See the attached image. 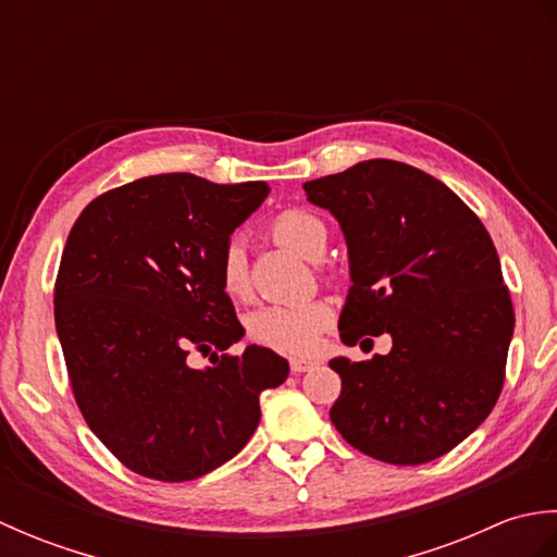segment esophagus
Returning <instances> with one entry per match:
<instances>
[{"mask_svg":"<svg viewBox=\"0 0 557 557\" xmlns=\"http://www.w3.org/2000/svg\"><path fill=\"white\" fill-rule=\"evenodd\" d=\"M289 366L294 373H306V371H311L313 366H318V361L315 359H292Z\"/></svg>","mask_w":557,"mask_h":557,"instance_id":"esophagus-1","label":"esophagus"}]
</instances>
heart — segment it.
Returning <instances> with one entry per match:
<instances>
[{
    "label": "heart",
    "instance_id": "1",
    "mask_svg": "<svg viewBox=\"0 0 557 557\" xmlns=\"http://www.w3.org/2000/svg\"><path fill=\"white\" fill-rule=\"evenodd\" d=\"M270 234L280 246L301 258H321L327 246V227L321 218L306 210H285L272 220ZM222 287L234 299L248 294V270L242 246L232 242L220 260ZM333 321V309L325 301L268 304L246 318L248 335L253 342L282 354H306L315 347L318 337Z\"/></svg>",
    "mask_w": 557,
    "mask_h": 557
}]
</instances>
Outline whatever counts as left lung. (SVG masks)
I'll list each match as a JSON object with an SVG mask.
<instances>
[{"instance_id":"8db88e82","label":"left lung","mask_w":557,"mask_h":557,"mask_svg":"<svg viewBox=\"0 0 557 557\" xmlns=\"http://www.w3.org/2000/svg\"><path fill=\"white\" fill-rule=\"evenodd\" d=\"M304 191L347 242L342 342L393 337L385 357L330 361L342 377L335 429L387 465L449 453L498 401L515 333L491 234L455 191L405 162L366 160Z\"/></svg>"}]
</instances>
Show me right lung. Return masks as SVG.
<instances>
[{
  "instance_id": "1",
  "label": "right lung",
  "mask_w": 557,
  "mask_h": 557,
  "mask_svg": "<svg viewBox=\"0 0 557 557\" xmlns=\"http://www.w3.org/2000/svg\"><path fill=\"white\" fill-rule=\"evenodd\" d=\"M265 182L144 176L81 212L59 265L54 325L83 419L124 467L180 483L222 467L251 441L258 397L287 381L244 337L222 287L232 232L268 198ZM191 350L212 367L194 370Z\"/></svg>"
}]
</instances>
